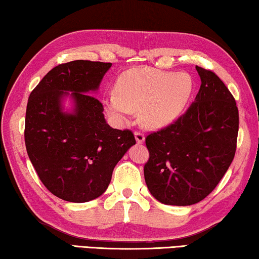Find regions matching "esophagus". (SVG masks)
Segmentation results:
<instances>
[{
	"label": "esophagus",
	"instance_id": "esophagus-1",
	"mask_svg": "<svg viewBox=\"0 0 259 259\" xmlns=\"http://www.w3.org/2000/svg\"><path fill=\"white\" fill-rule=\"evenodd\" d=\"M135 137H136V141L138 144H142L145 141V136L142 131H135Z\"/></svg>",
	"mask_w": 259,
	"mask_h": 259
}]
</instances>
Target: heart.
Here are the masks:
<instances>
[{
    "label": "heart",
    "instance_id": "heart-1",
    "mask_svg": "<svg viewBox=\"0 0 259 259\" xmlns=\"http://www.w3.org/2000/svg\"><path fill=\"white\" fill-rule=\"evenodd\" d=\"M192 92L188 73L153 68H136L123 72L116 92L106 98L105 105L117 121H125L141 110V121L147 128L169 124L186 107Z\"/></svg>",
    "mask_w": 259,
    "mask_h": 259
}]
</instances>
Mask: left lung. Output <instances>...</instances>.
Wrapping results in <instances>:
<instances>
[{
	"mask_svg": "<svg viewBox=\"0 0 259 259\" xmlns=\"http://www.w3.org/2000/svg\"><path fill=\"white\" fill-rule=\"evenodd\" d=\"M202 80L194 104L178 120L145 138L146 186L155 199L187 206L203 200L226 174L236 151L239 109L214 72L196 67Z\"/></svg>",
	"mask_w": 259,
	"mask_h": 259,
	"instance_id": "1",
	"label": "left lung"
}]
</instances>
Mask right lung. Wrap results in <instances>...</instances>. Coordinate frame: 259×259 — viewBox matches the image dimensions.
<instances>
[{"label": "right lung", "mask_w": 259, "mask_h": 259, "mask_svg": "<svg viewBox=\"0 0 259 259\" xmlns=\"http://www.w3.org/2000/svg\"><path fill=\"white\" fill-rule=\"evenodd\" d=\"M112 63L77 60L53 68L28 97L26 151L40 181L53 195L85 203L108 188L114 167L130 146L133 131L106 123L104 106L92 96ZM72 92L75 112H62L60 99Z\"/></svg>", "instance_id": "add662e5"}]
</instances>
